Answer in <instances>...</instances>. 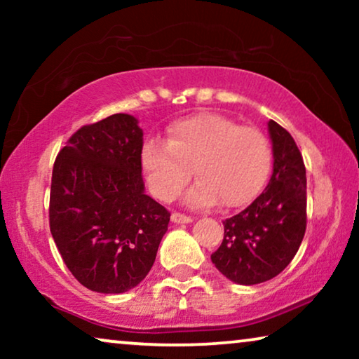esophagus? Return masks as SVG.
I'll return each mask as SVG.
<instances>
[{"mask_svg":"<svg viewBox=\"0 0 359 359\" xmlns=\"http://www.w3.org/2000/svg\"><path fill=\"white\" fill-rule=\"evenodd\" d=\"M171 220H173L175 224H189V222H193V217H191V215L181 214V212H173L171 214Z\"/></svg>","mask_w":359,"mask_h":359,"instance_id":"esophagus-1","label":"esophagus"}]
</instances>
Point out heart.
Listing matches in <instances>:
<instances>
[{
  "instance_id": "1",
  "label": "heart",
  "mask_w": 359,
  "mask_h": 359,
  "mask_svg": "<svg viewBox=\"0 0 359 359\" xmlns=\"http://www.w3.org/2000/svg\"><path fill=\"white\" fill-rule=\"evenodd\" d=\"M271 163L263 132L210 112L176 121L166 142L150 139L142 149L150 191L165 203L178 198L194 168L199 181L186 201L196 208H245L266 184Z\"/></svg>"
}]
</instances>
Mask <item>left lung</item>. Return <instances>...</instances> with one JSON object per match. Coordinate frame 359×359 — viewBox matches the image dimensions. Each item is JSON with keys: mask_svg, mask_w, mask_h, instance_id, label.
Segmentation results:
<instances>
[{"mask_svg": "<svg viewBox=\"0 0 359 359\" xmlns=\"http://www.w3.org/2000/svg\"><path fill=\"white\" fill-rule=\"evenodd\" d=\"M273 142V175L262 194L224 220V240L210 255L230 281L252 286L273 279L292 262L306 233V166L292 135L268 122Z\"/></svg>", "mask_w": 359, "mask_h": 359, "instance_id": "left-lung-1", "label": "left lung"}]
</instances>
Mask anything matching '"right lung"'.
Returning <instances> with one entry per match:
<instances>
[{
    "mask_svg": "<svg viewBox=\"0 0 359 359\" xmlns=\"http://www.w3.org/2000/svg\"><path fill=\"white\" fill-rule=\"evenodd\" d=\"M144 132L129 114L83 126L58 151L48 224L63 263L102 294L135 287L154 266L170 212L144 193Z\"/></svg>",
    "mask_w": 359,
    "mask_h": 359,
    "instance_id": "1",
    "label": "right lung"
}]
</instances>
